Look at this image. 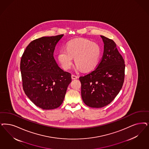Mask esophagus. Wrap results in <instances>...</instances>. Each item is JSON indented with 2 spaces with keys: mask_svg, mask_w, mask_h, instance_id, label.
Wrapping results in <instances>:
<instances>
[{
  "mask_svg": "<svg viewBox=\"0 0 149 149\" xmlns=\"http://www.w3.org/2000/svg\"><path fill=\"white\" fill-rule=\"evenodd\" d=\"M77 76L75 75H72V79H77Z\"/></svg>",
  "mask_w": 149,
  "mask_h": 149,
  "instance_id": "obj_1",
  "label": "esophagus"
}]
</instances>
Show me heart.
<instances>
[{
    "label": "heart",
    "instance_id": "b5f03b06",
    "mask_svg": "<svg viewBox=\"0 0 149 149\" xmlns=\"http://www.w3.org/2000/svg\"><path fill=\"white\" fill-rule=\"evenodd\" d=\"M101 48L97 43L85 39H76L68 43L67 48L60 49L58 59L63 68L69 69L74 58L77 63L76 69L90 70L96 67L101 56Z\"/></svg>",
    "mask_w": 149,
    "mask_h": 149
}]
</instances>
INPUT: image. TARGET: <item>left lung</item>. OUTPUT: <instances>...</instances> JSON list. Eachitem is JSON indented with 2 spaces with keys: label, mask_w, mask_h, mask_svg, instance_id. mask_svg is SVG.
Instances as JSON below:
<instances>
[{
  "label": "left lung",
  "mask_w": 149,
  "mask_h": 149,
  "mask_svg": "<svg viewBox=\"0 0 149 149\" xmlns=\"http://www.w3.org/2000/svg\"><path fill=\"white\" fill-rule=\"evenodd\" d=\"M104 44L102 58L95 70L80 77L81 97L86 105L101 108L111 102L123 86L125 64L116 43L101 36Z\"/></svg>",
  "instance_id": "1"
}]
</instances>
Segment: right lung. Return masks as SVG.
Here are the masks:
<instances>
[{
  "label": "right lung",
  "instance_id": "right-lung-1",
  "mask_svg": "<svg viewBox=\"0 0 149 149\" xmlns=\"http://www.w3.org/2000/svg\"><path fill=\"white\" fill-rule=\"evenodd\" d=\"M63 35L42 37L32 41L21 57L24 91L43 109L59 107L72 81L71 74L59 67L53 56L56 46Z\"/></svg>",
  "mask_w": 149,
  "mask_h": 149
}]
</instances>
